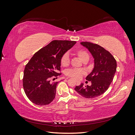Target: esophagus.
I'll list each match as a JSON object with an SVG mask.
<instances>
[{"mask_svg": "<svg viewBox=\"0 0 135 135\" xmlns=\"http://www.w3.org/2000/svg\"><path fill=\"white\" fill-rule=\"evenodd\" d=\"M76 84H79V83H80L79 81H78V80L76 81Z\"/></svg>", "mask_w": 135, "mask_h": 135, "instance_id": "34e87169", "label": "esophagus"}]
</instances>
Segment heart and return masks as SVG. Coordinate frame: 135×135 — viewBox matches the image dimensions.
Returning a JSON list of instances; mask_svg holds the SVG:
<instances>
[{
	"label": "heart",
	"mask_w": 135,
	"mask_h": 135,
	"mask_svg": "<svg viewBox=\"0 0 135 135\" xmlns=\"http://www.w3.org/2000/svg\"><path fill=\"white\" fill-rule=\"evenodd\" d=\"M75 55L78 57L83 61V62H85L89 60V54L87 51H85L84 50H78L75 52ZM69 56L67 54L64 55L61 58L60 62L61 65L64 67H66L68 66L69 64ZM84 74V71L80 69H69L66 72V75L70 77L73 78L75 79H79Z\"/></svg>",
	"instance_id": "1"
}]
</instances>
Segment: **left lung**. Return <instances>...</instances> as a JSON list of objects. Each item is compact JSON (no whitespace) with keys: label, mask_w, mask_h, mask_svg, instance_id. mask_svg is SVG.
I'll return each mask as SVG.
<instances>
[{"label":"left lung","mask_w":135,"mask_h":135,"mask_svg":"<svg viewBox=\"0 0 135 135\" xmlns=\"http://www.w3.org/2000/svg\"><path fill=\"white\" fill-rule=\"evenodd\" d=\"M87 48L94 59V68L86 77L91 81V85L83 86L81 83L76 86L75 91L87 99H93L101 95L107 91L113 80L117 70V62L113 55L97 44L88 42L80 43Z\"/></svg>","instance_id":"obj_1"}]
</instances>
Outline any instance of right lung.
I'll return each instance as SVG.
<instances>
[{
    "label": "right lung",
    "mask_w": 135,
    "mask_h": 135,
    "mask_svg": "<svg viewBox=\"0 0 135 135\" xmlns=\"http://www.w3.org/2000/svg\"><path fill=\"white\" fill-rule=\"evenodd\" d=\"M75 43V41L53 40L36 52L26 65L23 87L32 103L43 106L54 100L59 82L51 83V79L61 75L58 71L61 57Z\"/></svg>",
    "instance_id": "right-lung-1"
}]
</instances>
